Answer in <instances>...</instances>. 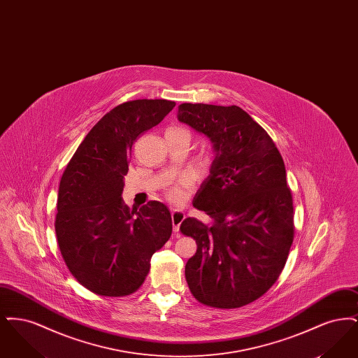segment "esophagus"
<instances>
[{
    "label": "esophagus",
    "instance_id": "esophagus-1",
    "mask_svg": "<svg viewBox=\"0 0 358 358\" xmlns=\"http://www.w3.org/2000/svg\"><path fill=\"white\" fill-rule=\"evenodd\" d=\"M185 219V213L178 210V209H171V222H173V231L178 232L180 231V225Z\"/></svg>",
    "mask_w": 358,
    "mask_h": 358
}]
</instances>
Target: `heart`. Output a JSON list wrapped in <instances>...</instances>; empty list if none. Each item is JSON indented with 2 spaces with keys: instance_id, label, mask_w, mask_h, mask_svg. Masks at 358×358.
Returning a JSON list of instances; mask_svg holds the SVG:
<instances>
[{
  "instance_id": "obj_1",
  "label": "heart",
  "mask_w": 358,
  "mask_h": 358,
  "mask_svg": "<svg viewBox=\"0 0 358 358\" xmlns=\"http://www.w3.org/2000/svg\"><path fill=\"white\" fill-rule=\"evenodd\" d=\"M168 131H187L185 129L182 127H177V126H173L171 129H168ZM189 187V180L184 178L181 181H178L177 184L171 185L168 190H166V197L169 199V201L174 203V204H181L185 197H187V187Z\"/></svg>"
}]
</instances>
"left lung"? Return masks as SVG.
<instances>
[{"mask_svg": "<svg viewBox=\"0 0 358 358\" xmlns=\"http://www.w3.org/2000/svg\"><path fill=\"white\" fill-rule=\"evenodd\" d=\"M177 117L208 136L216 152L193 201L212 222L187 217L180 227L197 243L185 266L187 286L205 306H245L271 289L294 240L283 158L238 106L182 103Z\"/></svg>", "mask_w": 358, "mask_h": 358, "instance_id": "1", "label": "left lung"}]
</instances>
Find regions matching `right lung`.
I'll return each mask as SVG.
<instances>
[{
	"label": "right lung",
	"instance_id": "obj_1",
	"mask_svg": "<svg viewBox=\"0 0 358 358\" xmlns=\"http://www.w3.org/2000/svg\"><path fill=\"white\" fill-rule=\"evenodd\" d=\"M174 106L166 99H136L114 107L90 130L62 176L55 222L59 248L69 273L94 294L136 292L154 252L171 238L166 205L149 201L130 210L122 192L136 138Z\"/></svg>",
	"mask_w": 358,
	"mask_h": 358
}]
</instances>
